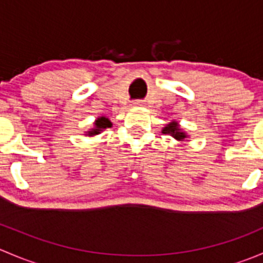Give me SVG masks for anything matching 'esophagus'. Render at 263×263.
Returning <instances> with one entry per match:
<instances>
[{"label": "esophagus", "instance_id": "1", "mask_svg": "<svg viewBox=\"0 0 263 263\" xmlns=\"http://www.w3.org/2000/svg\"><path fill=\"white\" fill-rule=\"evenodd\" d=\"M142 105H144L142 100H135V102H132V107H142Z\"/></svg>", "mask_w": 263, "mask_h": 263}]
</instances>
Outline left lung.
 <instances>
[{
  "label": "left lung",
  "mask_w": 263,
  "mask_h": 263,
  "mask_svg": "<svg viewBox=\"0 0 263 263\" xmlns=\"http://www.w3.org/2000/svg\"><path fill=\"white\" fill-rule=\"evenodd\" d=\"M163 132L164 135H171V136H173L174 139L178 140V141H183L184 139H187V135H185V132H183L181 128H179V124L177 123L176 121L171 122V123L166 124L165 127L163 128Z\"/></svg>",
  "instance_id": "obj_1"
}]
</instances>
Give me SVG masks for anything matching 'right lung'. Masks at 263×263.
<instances>
[{
    "mask_svg": "<svg viewBox=\"0 0 263 263\" xmlns=\"http://www.w3.org/2000/svg\"><path fill=\"white\" fill-rule=\"evenodd\" d=\"M109 127H112V122L108 118H105V117H99L94 122V128L87 131L86 135L87 136H95V135H99L104 128H109Z\"/></svg>",
    "mask_w": 263,
    "mask_h": 263,
    "instance_id": "1",
    "label": "right lung"
}]
</instances>
